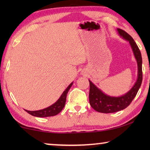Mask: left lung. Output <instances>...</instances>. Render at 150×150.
I'll list each match as a JSON object with an SVG mask.
<instances>
[{
    "label": "left lung",
    "mask_w": 150,
    "mask_h": 150,
    "mask_svg": "<svg viewBox=\"0 0 150 150\" xmlns=\"http://www.w3.org/2000/svg\"><path fill=\"white\" fill-rule=\"evenodd\" d=\"M117 31L121 37L130 43L138 64V79L133 87L128 93L117 97L105 95L90 80H88L90 84V105L94 110L102 113L116 112L126 108L127 106L130 105L136 96L142 82V58L140 51L134 39L128 33L120 28H118Z\"/></svg>",
    "instance_id": "obj_1"
}]
</instances>
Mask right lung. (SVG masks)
Returning a JSON list of instances; mask_svg holds the SVG:
<instances>
[{
  "label": "right lung",
  "instance_id": "right-lung-1",
  "mask_svg": "<svg viewBox=\"0 0 150 150\" xmlns=\"http://www.w3.org/2000/svg\"><path fill=\"white\" fill-rule=\"evenodd\" d=\"M73 82L68 86L67 88L64 91V92L62 93L59 99H58L56 102L52 105L47 108H45L42 109V110H35V111H30V110H26L28 113L31 115L34 116H36V117H48V116H54L57 115L59 114L62 109L65 106V102H66V97H67V95L69 90L70 89L71 87L73 85Z\"/></svg>",
  "mask_w": 150,
  "mask_h": 150
}]
</instances>
